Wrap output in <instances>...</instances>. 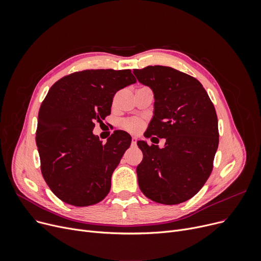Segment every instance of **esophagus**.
<instances>
[{
  "label": "esophagus",
  "mask_w": 261,
  "mask_h": 261,
  "mask_svg": "<svg viewBox=\"0 0 261 261\" xmlns=\"http://www.w3.org/2000/svg\"><path fill=\"white\" fill-rule=\"evenodd\" d=\"M136 141H138V138H136V136H132V145H135Z\"/></svg>",
  "instance_id": "esophagus-1"
}]
</instances>
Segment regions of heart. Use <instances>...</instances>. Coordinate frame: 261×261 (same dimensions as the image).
I'll use <instances>...</instances> for the list:
<instances>
[{
  "mask_svg": "<svg viewBox=\"0 0 261 261\" xmlns=\"http://www.w3.org/2000/svg\"><path fill=\"white\" fill-rule=\"evenodd\" d=\"M143 122L139 118H126L120 121V126L129 132H138L142 128Z\"/></svg>",
  "mask_w": 261,
  "mask_h": 261,
  "instance_id": "obj_1",
  "label": "heart"
}]
</instances>
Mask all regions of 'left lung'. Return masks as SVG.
Wrapping results in <instances>:
<instances>
[{"label":"left lung","mask_w":261,"mask_h":261,"mask_svg":"<svg viewBox=\"0 0 261 261\" xmlns=\"http://www.w3.org/2000/svg\"><path fill=\"white\" fill-rule=\"evenodd\" d=\"M154 93V116L146 138L165 139V147L139 141L143 161L136 168L142 193L173 205L193 198L210 177L219 145L217 113L195 77L169 66L133 71Z\"/></svg>","instance_id":"1"}]
</instances>
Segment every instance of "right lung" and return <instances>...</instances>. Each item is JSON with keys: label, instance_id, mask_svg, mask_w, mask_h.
Segmentation results:
<instances>
[{"label": "right lung", "instance_id": "add662e5", "mask_svg": "<svg viewBox=\"0 0 261 261\" xmlns=\"http://www.w3.org/2000/svg\"><path fill=\"white\" fill-rule=\"evenodd\" d=\"M135 82L130 70H86L49 89L39 110L36 143L41 172L61 201L82 207L109 194L131 136L117 130L103 144L93 129L95 121L111 114L116 92Z\"/></svg>", "mask_w": 261, "mask_h": 261}]
</instances>
